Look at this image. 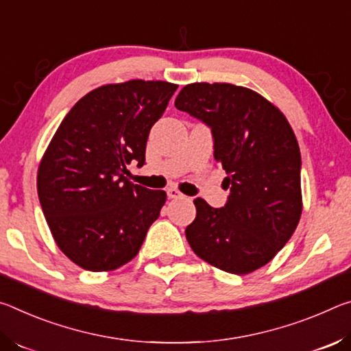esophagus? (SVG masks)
<instances>
[{"instance_id": "1", "label": "esophagus", "mask_w": 351, "mask_h": 351, "mask_svg": "<svg viewBox=\"0 0 351 351\" xmlns=\"http://www.w3.org/2000/svg\"><path fill=\"white\" fill-rule=\"evenodd\" d=\"M166 194H168L169 199H180V197H183V194L180 191H177L176 188H169L168 191H166Z\"/></svg>"}]
</instances>
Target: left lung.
Wrapping results in <instances>:
<instances>
[{
  "mask_svg": "<svg viewBox=\"0 0 351 351\" xmlns=\"http://www.w3.org/2000/svg\"><path fill=\"white\" fill-rule=\"evenodd\" d=\"M174 104L211 129L230 189L222 208L194 199L188 243L221 271L254 272L283 249L300 221L302 158L294 132L261 95L232 84H189Z\"/></svg>",
  "mask_w": 351,
  "mask_h": 351,
  "instance_id": "obj_1",
  "label": "left lung"
}]
</instances>
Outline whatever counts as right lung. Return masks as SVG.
<instances>
[{"mask_svg": "<svg viewBox=\"0 0 351 351\" xmlns=\"http://www.w3.org/2000/svg\"><path fill=\"white\" fill-rule=\"evenodd\" d=\"M176 84L129 80L102 85L63 118L38 166L40 205L59 249L85 271L124 266L166 202L165 191L129 182L145 165L152 125Z\"/></svg>", "mask_w": 351, "mask_h": 351, "instance_id": "add662e5", "label": "right lung"}]
</instances>
